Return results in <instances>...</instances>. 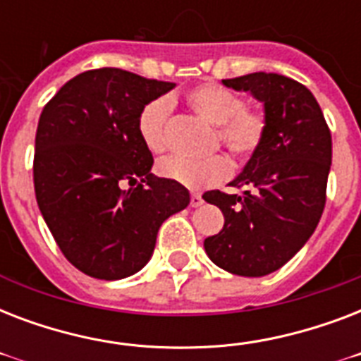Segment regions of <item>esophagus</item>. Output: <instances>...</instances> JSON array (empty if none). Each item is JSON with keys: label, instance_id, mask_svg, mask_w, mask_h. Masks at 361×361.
I'll return each instance as SVG.
<instances>
[{"label": "esophagus", "instance_id": "34e87169", "mask_svg": "<svg viewBox=\"0 0 361 361\" xmlns=\"http://www.w3.org/2000/svg\"><path fill=\"white\" fill-rule=\"evenodd\" d=\"M202 197H200V195H198V192H192L191 195V206L192 208H198V206H202Z\"/></svg>", "mask_w": 361, "mask_h": 361}]
</instances>
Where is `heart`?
Wrapping results in <instances>:
<instances>
[{
    "mask_svg": "<svg viewBox=\"0 0 361 361\" xmlns=\"http://www.w3.org/2000/svg\"><path fill=\"white\" fill-rule=\"evenodd\" d=\"M187 106L204 121L215 125L217 140L232 157L247 159L257 152L266 135V116L260 110L243 106L236 92L221 84H200L185 95ZM170 103L153 99L144 104L136 118V130L142 144L152 153H163L169 146ZM228 161L221 155L200 159L169 157L159 163V172L189 189H202L225 180Z\"/></svg>",
    "mask_w": 361,
    "mask_h": 361,
    "instance_id": "b5f03b06",
    "label": "heart"
}]
</instances>
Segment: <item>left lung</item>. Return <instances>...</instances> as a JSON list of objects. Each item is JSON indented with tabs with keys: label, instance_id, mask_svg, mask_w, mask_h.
I'll list each match as a JSON object with an SVG mask.
<instances>
[{
	"label": "left lung",
	"instance_id": "8db88e82",
	"mask_svg": "<svg viewBox=\"0 0 361 361\" xmlns=\"http://www.w3.org/2000/svg\"><path fill=\"white\" fill-rule=\"evenodd\" d=\"M262 103L266 135L228 183L243 195L208 191L204 200L225 215L219 234L204 240L209 260L225 271L262 277L285 266L319 225L331 166V135L307 87L277 73L223 80Z\"/></svg>",
	"mask_w": 361,
	"mask_h": 361
}]
</instances>
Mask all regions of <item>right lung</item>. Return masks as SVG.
Returning <instances> with one entry per match:
<instances>
[{"mask_svg":"<svg viewBox=\"0 0 361 361\" xmlns=\"http://www.w3.org/2000/svg\"><path fill=\"white\" fill-rule=\"evenodd\" d=\"M174 87L103 67L71 78L42 109L37 204L61 252L90 277L116 281L140 271L161 225L191 202L181 183L152 174V152L136 130L142 106Z\"/></svg>","mask_w":361,"mask_h":361,"instance_id":"obj_1","label":"right lung"}]
</instances>
